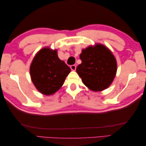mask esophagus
<instances>
[{"label":"esophagus","mask_w":146,"mask_h":146,"mask_svg":"<svg viewBox=\"0 0 146 146\" xmlns=\"http://www.w3.org/2000/svg\"><path fill=\"white\" fill-rule=\"evenodd\" d=\"M70 68H71L72 70L74 71V70H76V66L75 65V64H72V65L70 66Z\"/></svg>","instance_id":"1"}]
</instances>
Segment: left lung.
I'll list each match as a JSON object with an SVG mask.
<instances>
[{"instance_id": "obj_1", "label": "left lung", "mask_w": 146, "mask_h": 146, "mask_svg": "<svg viewBox=\"0 0 146 146\" xmlns=\"http://www.w3.org/2000/svg\"><path fill=\"white\" fill-rule=\"evenodd\" d=\"M82 63L76 72L89 89L101 91L109 87L116 76L117 63L112 52L104 45L96 44L83 49Z\"/></svg>"}]
</instances>
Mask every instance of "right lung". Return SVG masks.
<instances>
[{"mask_svg": "<svg viewBox=\"0 0 146 146\" xmlns=\"http://www.w3.org/2000/svg\"><path fill=\"white\" fill-rule=\"evenodd\" d=\"M30 72L36 89L44 95H51L62 87L70 68L59 59L56 50L44 48L33 58Z\"/></svg>", "mask_w": 146, "mask_h": 146, "instance_id": "right-lung-1", "label": "right lung"}]
</instances>
